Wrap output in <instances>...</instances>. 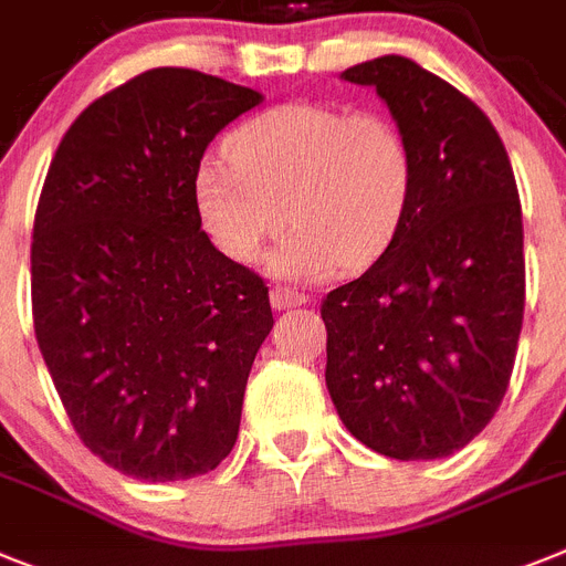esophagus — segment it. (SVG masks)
Instances as JSON below:
<instances>
[{
    "label": "esophagus",
    "mask_w": 566,
    "mask_h": 566,
    "mask_svg": "<svg viewBox=\"0 0 566 566\" xmlns=\"http://www.w3.org/2000/svg\"><path fill=\"white\" fill-rule=\"evenodd\" d=\"M308 294L306 292H294L289 286H274L272 289V306L274 308H294V306H306Z\"/></svg>",
    "instance_id": "34e87169"
}]
</instances>
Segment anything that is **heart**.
Masks as SVG:
<instances>
[{
  "label": "heart",
  "mask_w": 566,
  "mask_h": 566,
  "mask_svg": "<svg viewBox=\"0 0 566 566\" xmlns=\"http://www.w3.org/2000/svg\"><path fill=\"white\" fill-rule=\"evenodd\" d=\"M229 157L202 159L195 174L202 226L223 254L251 263L286 217L269 263L289 280L378 260L412 200V145L375 111L277 105L237 128Z\"/></svg>",
  "instance_id": "obj_1"
}]
</instances>
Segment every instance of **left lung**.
<instances>
[{
	"mask_svg": "<svg viewBox=\"0 0 566 566\" xmlns=\"http://www.w3.org/2000/svg\"><path fill=\"white\" fill-rule=\"evenodd\" d=\"M375 85L415 157L412 200L375 263L321 303L326 386L357 441L398 461L467 447L499 412L524 321V226L495 125L407 56L343 71Z\"/></svg>",
	"mask_w": 566,
	"mask_h": 566,
	"instance_id": "left-lung-1",
	"label": "left lung"
}]
</instances>
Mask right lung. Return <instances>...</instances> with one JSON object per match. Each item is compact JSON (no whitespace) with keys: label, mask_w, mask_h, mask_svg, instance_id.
Segmentation results:
<instances>
[{"label":"right lung","mask_w":566,"mask_h":566,"mask_svg":"<svg viewBox=\"0 0 566 566\" xmlns=\"http://www.w3.org/2000/svg\"><path fill=\"white\" fill-rule=\"evenodd\" d=\"M258 91L151 67L82 111L33 217V332L80 441L139 481L231 452L269 286L202 231L195 174Z\"/></svg>","instance_id":"add662e5"}]
</instances>
